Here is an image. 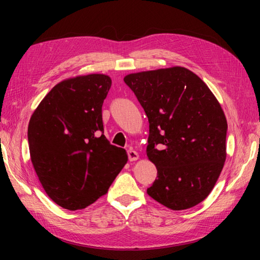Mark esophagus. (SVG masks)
<instances>
[{
  "instance_id": "34e87169",
  "label": "esophagus",
  "mask_w": 260,
  "mask_h": 260,
  "mask_svg": "<svg viewBox=\"0 0 260 260\" xmlns=\"http://www.w3.org/2000/svg\"><path fill=\"white\" fill-rule=\"evenodd\" d=\"M128 159L131 161L138 160L139 159V153L134 150H128Z\"/></svg>"
}]
</instances>
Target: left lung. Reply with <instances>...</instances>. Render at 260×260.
<instances>
[{"mask_svg":"<svg viewBox=\"0 0 260 260\" xmlns=\"http://www.w3.org/2000/svg\"><path fill=\"white\" fill-rule=\"evenodd\" d=\"M149 120L148 159L157 179L149 196L171 210L190 209L212 190L226 160L227 119L202 79L182 67L127 74Z\"/></svg>","mask_w":260,"mask_h":260,"instance_id":"1","label":"left lung"}]
</instances>
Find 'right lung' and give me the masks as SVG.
Wrapping results in <instances>:
<instances>
[{
	"label": "right lung",
	"mask_w": 260,
	"mask_h": 260,
	"mask_svg": "<svg viewBox=\"0 0 260 260\" xmlns=\"http://www.w3.org/2000/svg\"><path fill=\"white\" fill-rule=\"evenodd\" d=\"M111 78L93 73L57 83L28 122L30 160L47 195L61 208H87L108 192L126 165L125 149L103 134L102 105Z\"/></svg>",
	"instance_id": "add662e5"
}]
</instances>
